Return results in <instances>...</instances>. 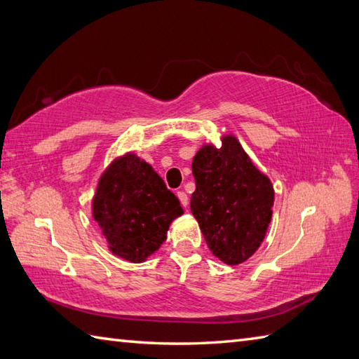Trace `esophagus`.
Returning <instances> with one entry per match:
<instances>
[{"label":"esophagus","instance_id":"1","mask_svg":"<svg viewBox=\"0 0 359 359\" xmlns=\"http://www.w3.org/2000/svg\"><path fill=\"white\" fill-rule=\"evenodd\" d=\"M177 197L180 200V205L183 208H187L188 206V196H187V193H183V191H177Z\"/></svg>","mask_w":359,"mask_h":359}]
</instances>
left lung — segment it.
Returning a JSON list of instances; mask_svg holds the SVG:
<instances>
[{
    "mask_svg": "<svg viewBox=\"0 0 359 359\" xmlns=\"http://www.w3.org/2000/svg\"><path fill=\"white\" fill-rule=\"evenodd\" d=\"M203 144L193 159L191 212L214 257L240 264L260 248L272 219L273 187L234 135Z\"/></svg>",
    "mask_w": 359,
    "mask_h": 359,
    "instance_id": "1",
    "label": "left lung"
}]
</instances>
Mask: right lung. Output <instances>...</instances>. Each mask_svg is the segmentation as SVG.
<instances>
[{"label":"right lung","instance_id":"add662e5","mask_svg":"<svg viewBox=\"0 0 359 359\" xmlns=\"http://www.w3.org/2000/svg\"><path fill=\"white\" fill-rule=\"evenodd\" d=\"M182 214L179 198L133 151L110 162L91 200V215L108 251L130 263H144L159 251L171 223Z\"/></svg>","mask_w":359,"mask_h":359}]
</instances>
